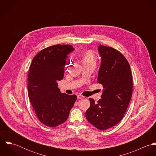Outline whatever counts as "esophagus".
I'll return each mask as SVG.
<instances>
[{
  "mask_svg": "<svg viewBox=\"0 0 156 156\" xmlns=\"http://www.w3.org/2000/svg\"><path fill=\"white\" fill-rule=\"evenodd\" d=\"M85 98V97L82 95L81 94L77 95V98H79V99H82V98Z\"/></svg>",
  "mask_w": 156,
  "mask_h": 156,
  "instance_id": "esophagus-1",
  "label": "esophagus"
}]
</instances>
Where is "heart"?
Instances as JSON below:
<instances>
[{
    "label": "heart",
    "mask_w": 156,
    "mask_h": 156,
    "mask_svg": "<svg viewBox=\"0 0 156 156\" xmlns=\"http://www.w3.org/2000/svg\"><path fill=\"white\" fill-rule=\"evenodd\" d=\"M96 59L94 53L92 51H87L83 55V64H93L95 65Z\"/></svg>",
    "instance_id": "obj_1"
}]
</instances>
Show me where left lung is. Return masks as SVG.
I'll return each mask as SVG.
<instances>
[{"label":"left lung","instance_id":"8db88e82","mask_svg":"<svg viewBox=\"0 0 156 156\" xmlns=\"http://www.w3.org/2000/svg\"><path fill=\"white\" fill-rule=\"evenodd\" d=\"M98 51L101 59L97 82L104 89L97 103L89 98L90 105L85 116L99 130L115 126L124 117L131 100L133 78L126 58L117 50L100 45Z\"/></svg>","mask_w":156,"mask_h":156}]
</instances>
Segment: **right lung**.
I'll return each mask as SVG.
<instances>
[{"label":"right lung","instance_id":"right-lung-1","mask_svg":"<svg viewBox=\"0 0 156 156\" xmlns=\"http://www.w3.org/2000/svg\"><path fill=\"white\" fill-rule=\"evenodd\" d=\"M74 50L71 45L48 47L34 58L30 66L29 98L38 119L47 126L66 122L77 99L76 95L62 93L57 83L64 78L68 55Z\"/></svg>","mask_w":156,"mask_h":156}]
</instances>
